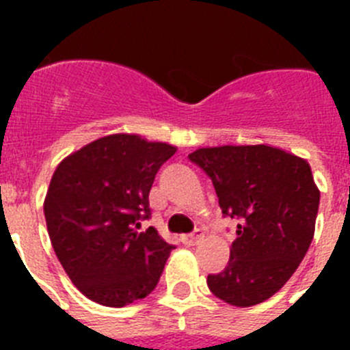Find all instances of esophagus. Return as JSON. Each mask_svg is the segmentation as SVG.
Returning <instances> with one entry per match:
<instances>
[{
	"label": "esophagus",
	"mask_w": 350,
	"mask_h": 350,
	"mask_svg": "<svg viewBox=\"0 0 350 350\" xmlns=\"http://www.w3.org/2000/svg\"><path fill=\"white\" fill-rule=\"evenodd\" d=\"M180 240H182V243H184V245H196L198 242H202V240H203V231L202 230H194L193 233H189V234H182Z\"/></svg>",
	"instance_id": "34e87169"
}]
</instances>
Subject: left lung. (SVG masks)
Returning <instances> with one entry per match:
<instances>
[{"instance_id":"1","label":"left lung","mask_w":350,"mask_h":350,"mask_svg":"<svg viewBox=\"0 0 350 350\" xmlns=\"http://www.w3.org/2000/svg\"><path fill=\"white\" fill-rule=\"evenodd\" d=\"M189 159L212 178L224 217L238 219L213 295L234 307L262 303L291 279L307 254L319 210L310 165L270 145L198 148Z\"/></svg>"}]
</instances>
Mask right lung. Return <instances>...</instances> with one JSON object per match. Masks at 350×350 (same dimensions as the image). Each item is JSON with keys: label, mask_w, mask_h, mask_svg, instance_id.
<instances>
[{"label": "right lung", "mask_w": 350, "mask_h": 350, "mask_svg": "<svg viewBox=\"0 0 350 350\" xmlns=\"http://www.w3.org/2000/svg\"><path fill=\"white\" fill-rule=\"evenodd\" d=\"M177 148L138 135L98 138L59 163L43 212L54 252L77 289L105 307H124L154 291L173 245L148 219V193Z\"/></svg>", "instance_id": "1"}]
</instances>
